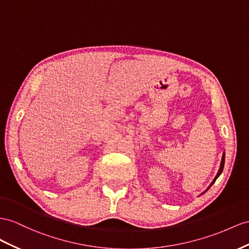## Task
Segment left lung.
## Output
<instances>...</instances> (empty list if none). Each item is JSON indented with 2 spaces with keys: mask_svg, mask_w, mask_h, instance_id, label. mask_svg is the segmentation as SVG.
Segmentation results:
<instances>
[{
  "mask_svg": "<svg viewBox=\"0 0 249 249\" xmlns=\"http://www.w3.org/2000/svg\"><path fill=\"white\" fill-rule=\"evenodd\" d=\"M224 163H225V152H223V156H222V160H221V165H220V168H219V171H218V174H216V176L214 177V179L213 180V182L212 183H210V185L207 187V189L205 190V191H204V193H206V191L210 188V187H212V185H213V184L215 182V180L216 179H218V178H219V176L222 174V171H223V168H224ZM203 193V194H204Z\"/></svg>",
  "mask_w": 249,
  "mask_h": 249,
  "instance_id": "left-lung-1",
  "label": "left lung"
}]
</instances>
